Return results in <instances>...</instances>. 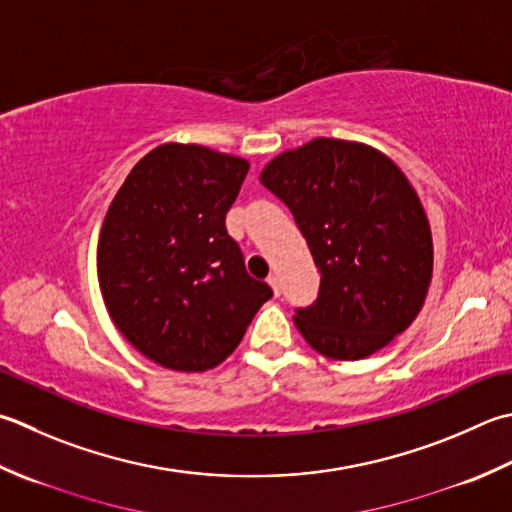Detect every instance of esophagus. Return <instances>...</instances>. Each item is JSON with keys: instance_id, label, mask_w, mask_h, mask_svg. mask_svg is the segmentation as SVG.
Returning <instances> with one entry per match:
<instances>
[{"instance_id": "esophagus-1", "label": "esophagus", "mask_w": 512, "mask_h": 512, "mask_svg": "<svg viewBox=\"0 0 512 512\" xmlns=\"http://www.w3.org/2000/svg\"><path fill=\"white\" fill-rule=\"evenodd\" d=\"M268 284H270V288H273L275 297L282 295V286H279V277H277V275H270V277H268Z\"/></svg>"}]
</instances>
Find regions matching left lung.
Segmentation results:
<instances>
[{"mask_svg":"<svg viewBox=\"0 0 512 512\" xmlns=\"http://www.w3.org/2000/svg\"><path fill=\"white\" fill-rule=\"evenodd\" d=\"M259 179L290 208L319 268L315 304L293 317L308 346L355 362L415 322L433 279V235L393 159L317 137L270 159Z\"/></svg>","mask_w":512,"mask_h":512,"instance_id":"1","label":"left lung"}]
</instances>
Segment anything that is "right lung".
<instances>
[{"label": "right lung", "instance_id": "obj_1", "mask_svg": "<svg viewBox=\"0 0 512 512\" xmlns=\"http://www.w3.org/2000/svg\"><path fill=\"white\" fill-rule=\"evenodd\" d=\"M248 168L242 157L170 142L139 159L110 202L99 290L119 333L150 362L215 368L273 297L226 230Z\"/></svg>", "mask_w": 512, "mask_h": 512}]
</instances>
